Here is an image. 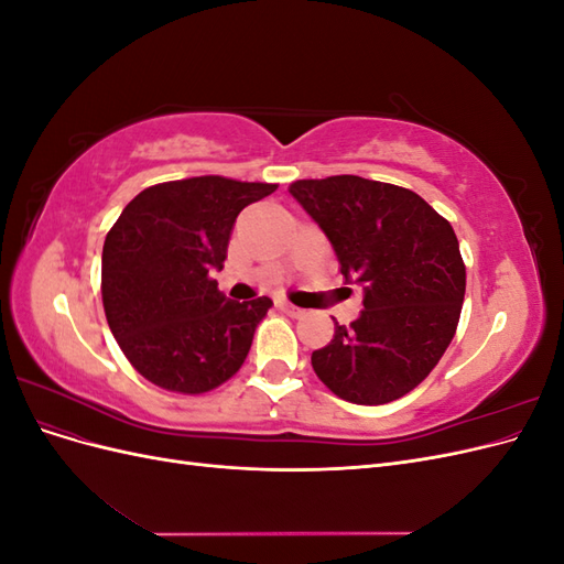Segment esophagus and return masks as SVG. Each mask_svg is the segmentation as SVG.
Here are the masks:
<instances>
[{"instance_id": "esophagus-1", "label": "esophagus", "mask_w": 564, "mask_h": 564, "mask_svg": "<svg viewBox=\"0 0 564 564\" xmlns=\"http://www.w3.org/2000/svg\"><path fill=\"white\" fill-rule=\"evenodd\" d=\"M278 308H280L282 313H286L289 317H303V315H305V311L296 308V305H292V303H286V301H278Z\"/></svg>"}]
</instances>
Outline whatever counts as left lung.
Wrapping results in <instances>:
<instances>
[{
	"mask_svg": "<svg viewBox=\"0 0 564 564\" xmlns=\"http://www.w3.org/2000/svg\"><path fill=\"white\" fill-rule=\"evenodd\" d=\"M289 193L329 237L340 275L365 286L360 317L336 322L311 357L319 381L355 404L406 395L445 355L464 305L449 220L406 187L362 176L294 181Z\"/></svg>",
	"mask_w": 564,
	"mask_h": 564,
	"instance_id": "obj_1",
	"label": "left lung"
}]
</instances>
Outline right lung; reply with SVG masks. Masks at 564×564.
Masks as SVG:
<instances>
[{"instance_id":"obj_1","label":"right lung","mask_w":564,"mask_h":564,"mask_svg":"<svg viewBox=\"0 0 564 564\" xmlns=\"http://www.w3.org/2000/svg\"><path fill=\"white\" fill-rule=\"evenodd\" d=\"M275 183L195 176L145 187L104 245L100 294L119 348L143 379L199 395L235 377L272 301H230L224 268L235 218Z\"/></svg>"}]
</instances>
